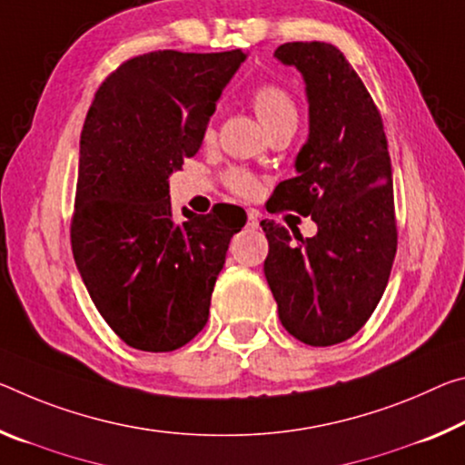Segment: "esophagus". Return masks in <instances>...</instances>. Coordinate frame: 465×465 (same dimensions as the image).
I'll list each match as a JSON object with an SVG mask.
<instances>
[{
    "label": "esophagus",
    "instance_id": "34e87169",
    "mask_svg": "<svg viewBox=\"0 0 465 465\" xmlns=\"http://www.w3.org/2000/svg\"><path fill=\"white\" fill-rule=\"evenodd\" d=\"M259 211H248V225L252 227V230H256V227H259Z\"/></svg>",
    "mask_w": 465,
    "mask_h": 465
}]
</instances>
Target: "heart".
I'll list each match as a JSON object with an SVG mask.
<instances>
[{
	"instance_id": "1",
	"label": "heart",
	"mask_w": 465,
	"mask_h": 465,
	"mask_svg": "<svg viewBox=\"0 0 465 465\" xmlns=\"http://www.w3.org/2000/svg\"><path fill=\"white\" fill-rule=\"evenodd\" d=\"M252 107L256 115H259L261 124L267 130L279 126L283 122H296L298 124V107L290 93L277 84H262L252 93ZM225 183L232 193L240 196H254L259 193L261 182L256 175H252L246 169L233 167L225 173Z\"/></svg>"
}]
</instances>
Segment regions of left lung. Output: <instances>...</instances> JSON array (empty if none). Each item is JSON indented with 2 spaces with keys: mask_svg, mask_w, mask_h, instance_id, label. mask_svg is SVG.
<instances>
[{
  "mask_svg": "<svg viewBox=\"0 0 465 465\" xmlns=\"http://www.w3.org/2000/svg\"><path fill=\"white\" fill-rule=\"evenodd\" d=\"M275 57L306 83L311 134L296 157L298 175L279 183L267 211L312 217L302 238L264 219V277L279 321L302 343H341L366 325L385 292L397 252L391 157L377 105L341 51L331 43H283Z\"/></svg>",
  "mask_w": 465,
  "mask_h": 465,
  "instance_id": "obj_1",
  "label": "left lung"
}]
</instances>
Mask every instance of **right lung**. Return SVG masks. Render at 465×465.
I'll return each instance as SVG.
<instances>
[{"mask_svg":"<svg viewBox=\"0 0 465 465\" xmlns=\"http://www.w3.org/2000/svg\"><path fill=\"white\" fill-rule=\"evenodd\" d=\"M242 49L130 57L109 74L80 134L72 252L91 300L130 348L173 351L209 321L211 293L244 209L206 215L169 201V175L201 149Z\"/></svg>","mask_w":465,"mask_h":465,"instance_id":"right-lung-1","label":"right lung"}]
</instances>
